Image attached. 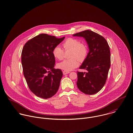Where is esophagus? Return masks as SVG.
<instances>
[{
    "instance_id": "1",
    "label": "esophagus",
    "mask_w": 133,
    "mask_h": 133,
    "mask_svg": "<svg viewBox=\"0 0 133 133\" xmlns=\"http://www.w3.org/2000/svg\"><path fill=\"white\" fill-rule=\"evenodd\" d=\"M70 73V72L69 71H63V74L64 75H65V74H69Z\"/></svg>"
}]
</instances>
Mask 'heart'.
I'll use <instances>...</instances> for the list:
<instances>
[{"label":"heart","mask_w":133,"mask_h":133,"mask_svg":"<svg viewBox=\"0 0 133 133\" xmlns=\"http://www.w3.org/2000/svg\"><path fill=\"white\" fill-rule=\"evenodd\" d=\"M62 46L65 51L70 50L69 57L57 64L59 69L66 71H71L79 65V61H82L85 59L88 54V48L86 45L81 43L80 41L74 38H69L63 43ZM54 57L59 60L63 59L64 56V50L59 46L55 47L52 50Z\"/></svg>","instance_id":"heart-1"}]
</instances>
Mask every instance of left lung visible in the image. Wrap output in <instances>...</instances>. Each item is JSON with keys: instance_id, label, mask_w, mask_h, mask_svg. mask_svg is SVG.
<instances>
[{"instance_id": "8db88e82", "label": "left lung", "mask_w": 133, "mask_h": 133, "mask_svg": "<svg viewBox=\"0 0 133 133\" xmlns=\"http://www.w3.org/2000/svg\"><path fill=\"white\" fill-rule=\"evenodd\" d=\"M84 38L89 51L80 69L86 72H77L78 88L85 94L92 95L104 87L110 66V51L106 39L92 31L87 30L73 35Z\"/></svg>"}]
</instances>
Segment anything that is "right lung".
Segmentation results:
<instances>
[{
    "label": "right lung",
    "instance_id": "add662e5",
    "mask_svg": "<svg viewBox=\"0 0 133 133\" xmlns=\"http://www.w3.org/2000/svg\"><path fill=\"white\" fill-rule=\"evenodd\" d=\"M64 38L42 34L28 41L23 48L24 75L29 88L38 97L49 98L59 89L63 73L60 69L54 68L52 50Z\"/></svg>",
    "mask_w": 133,
    "mask_h": 133
}]
</instances>
